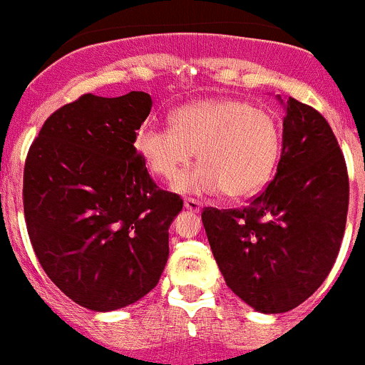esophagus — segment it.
Wrapping results in <instances>:
<instances>
[{
    "label": "esophagus",
    "mask_w": 365,
    "mask_h": 365,
    "mask_svg": "<svg viewBox=\"0 0 365 365\" xmlns=\"http://www.w3.org/2000/svg\"><path fill=\"white\" fill-rule=\"evenodd\" d=\"M184 207L190 212H200L202 204L198 200H195V198H186V200H184Z\"/></svg>",
    "instance_id": "esophagus-1"
}]
</instances>
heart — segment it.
Here are the masks:
<instances>
[{"instance_id":"1","label":"heart","mask_w":365,"mask_h":365,"mask_svg":"<svg viewBox=\"0 0 365 365\" xmlns=\"http://www.w3.org/2000/svg\"><path fill=\"white\" fill-rule=\"evenodd\" d=\"M136 147L150 170L178 181L198 153L200 167L175 184L190 195L247 198L261 191L280 156V129L264 110L236 99L184 104L170 125H145Z\"/></svg>"}]
</instances>
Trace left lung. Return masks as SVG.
Masks as SVG:
<instances>
[{
  "label": "left lung",
  "instance_id": "1",
  "mask_svg": "<svg viewBox=\"0 0 365 365\" xmlns=\"http://www.w3.org/2000/svg\"><path fill=\"white\" fill-rule=\"evenodd\" d=\"M348 200L334 131L319 111L289 97L275 179L245 207L202 212L227 286L262 314L304 304L337 259Z\"/></svg>",
  "mask_w": 365,
  "mask_h": 365
}]
</instances>
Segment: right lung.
I'll list each match as a JSON object with an SVG mask.
<instances>
[{
	"label": "right lung",
	"instance_id": "1",
	"mask_svg": "<svg viewBox=\"0 0 365 365\" xmlns=\"http://www.w3.org/2000/svg\"><path fill=\"white\" fill-rule=\"evenodd\" d=\"M150 108L145 92L85 93L56 110L28 150L23 204L35 255L61 293L96 312L156 287L182 209L135 147Z\"/></svg>",
	"mask_w": 365,
	"mask_h": 365
}]
</instances>
